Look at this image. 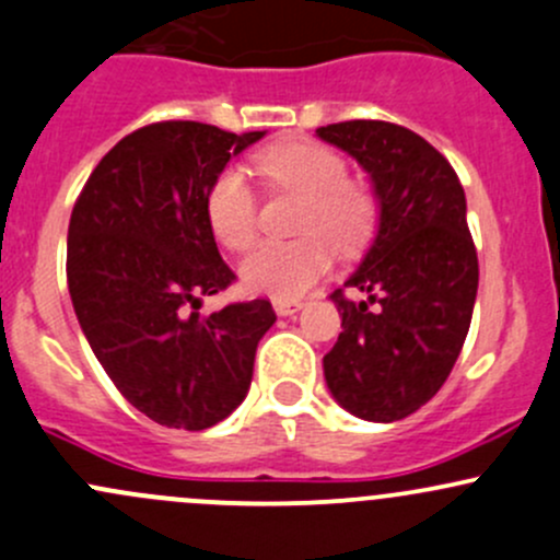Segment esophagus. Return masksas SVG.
I'll list each match as a JSON object with an SVG mask.
<instances>
[{
    "instance_id": "1",
    "label": "esophagus",
    "mask_w": 560,
    "mask_h": 560,
    "mask_svg": "<svg viewBox=\"0 0 560 560\" xmlns=\"http://www.w3.org/2000/svg\"><path fill=\"white\" fill-rule=\"evenodd\" d=\"M300 308H303V303H300V300H273V311L279 316H292V314H298Z\"/></svg>"
}]
</instances>
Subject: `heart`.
Returning a JSON list of instances; mask_svg holds the SVG:
<instances>
[{"label": "heart", "instance_id": "1", "mask_svg": "<svg viewBox=\"0 0 560 560\" xmlns=\"http://www.w3.org/2000/svg\"><path fill=\"white\" fill-rule=\"evenodd\" d=\"M255 168L268 185L303 196L298 233L305 238L257 246L244 265L241 281L249 292L295 300L308 292L332 265L338 249L354 252L375 228V198L359 182L346 179L343 158L308 139H284L262 147ZM211 233L233 252H246L257 238V198L241 168H225L206 192Z\"/></svg>", "mask_w": 560, "mask_h": 560}]
</instances>
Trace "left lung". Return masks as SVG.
<instances>
[{
  "label": "left lung",
  "instance_id": "1",
  "mask_svg": "<svg viewBox=\"0 0 560 560\" xmlns=\"http://www.w3.org/2000/svg\"><path fill=\"white\" fill-rule=\"evenodd\" d=\"M364 168L378 228L362 262L335 290L338 343L325 381L351 416L392 423L427 405L456 364L478 298V252L451 163L419 133L384 120L316 128Z\"/></svg>",
  "mask_w": 560,
  "mask_h": 560
}]
</instances>
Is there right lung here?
I'll return each instance as SVG.
<instances>
[{"label": "right lung", "instance_id": "right-lung-1", "mask_svg": "<svg viewBox=\"0 0 560 560\" xmlns=\"http://www.w3.org/2000/svg\"><path fill=\"white\" fill-rule=\"evenodd\" d=\"M265 131L192 120L128 133L88 176L72 209L67 281L74 314L117 392L161 427L201 432L244 402L268 300L203 316L235 279L217 249L206 192Z\"/></svg>", "mask_w": 560, "mask_h": 560}]
</instances>
